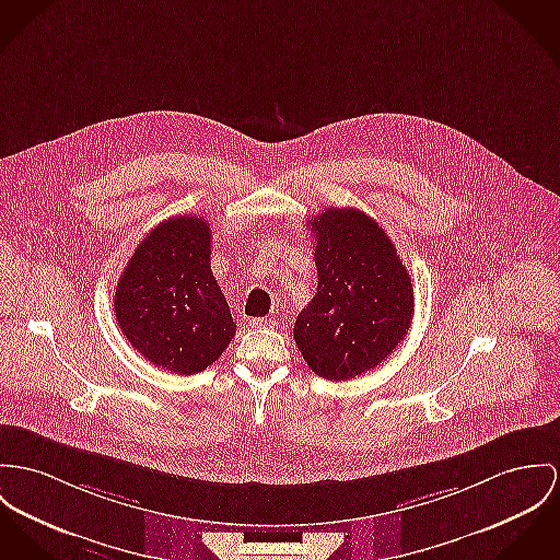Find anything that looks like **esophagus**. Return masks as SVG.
Returning a JSON list of instances; mask_svg holds the SVG:
<instances>
[{
  "label": "esophagus",
  "mask_w": 560,
  "mask_h": 560,
  "mask_svg": "<svg viewBox=\"0 0 560 560\" xmlns=\"http://www.w3.org/2000/svg\"><path fill=\"white\" fill-rule=\"evenodd\" d=\"M275 322L272 319H266V317H256L252 319V328H272Z\"/></svg>",
  "instance_id": "esophagus-1"
}]
</instances>
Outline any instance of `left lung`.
Listing matches in <instances>:
<instances>
[{
    "label": "left lung",
    "instance_id": "8db88e82",
    "mask_svg": "<svg viewBox=\"0 0 560 560\" xmlns=\"http://www.w3.org/2000/svg\"><path fill=\"white\" fill-rule=\"evenodd\" d=\"M317 292L294 324L313 373L347 382L382 364L407 337L413 285L386 230L358 209L308 217Z\"/></svg>",
    "mask_w": 560,
    "mask_h": 560
}]
</instances>
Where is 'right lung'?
I'll list each match as a JSON object with an SVG mask.
<instances>
[{
    "label": "right lung",
    "mask_w": 560,
    "mask_h": 560,
    "mask_svg": "<svg viewBox=\"0 0 560 560\" xmlns=\"http://www.w3.org/2000/svg\"><path fill=\"white\" fill-rule=\"evenodd\" d=\"M211 241L202 217L158 223L129 258L113 299L128 343L176 375L205 371L236 335L211 270Z\"/></svg>",
    "instance_id": "add662e5"
}]
</instances>
